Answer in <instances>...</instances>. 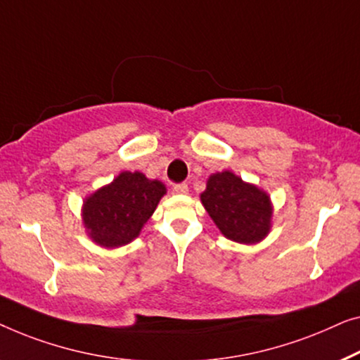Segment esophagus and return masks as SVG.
Masks as SVG:
<instances>
[{
	"label": "esophagus",
	"mask_w": 360,
	"mask_h": 360,
	"mask_svg": "<svg viewBox=\"0 0 360 360\" xmlns=\"http://www.w3.org/2000/svg\"><path fill=\"white\" fill-rule=\"evenodd\" d=\"M173 191L176 194H187V192H189V187H187L186 182H179V184L173 186Z\"/></svg>",
	"instance_id": "34e87169"
}]
</instances>
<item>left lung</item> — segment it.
<instances>
[{
    "mask_svg": "<svg viewBox=\"0 0 360 360\" xmlns=\"http://www.w3.org/2000/svg\"><path fill=\"white\" fill-rule=\"evenodd\" d=\"M200 199L220 231L233 241L251 245L269 231V197L230 171L212 174Z\"/></svg>",
    "mask_w": 360,
    "mask_h": 360,
    "instance_id": "1",
    "label": "left lung"
}]
</instances>
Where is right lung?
I'll list each match as a JSON object with an SVG mask.
<instances>
[{
  "instance_id": "1",
  "label": "right lung",
  "mask_w": 360,
  "mask_h": 360,
  "mask_svg": "<svg viewBox=\"0 0 360 360\" xmlns=\"http://www.w3.org/2000/svg\"><path fill=\"white\" fill-rule=\"evenodd\" d=\"M165 192L160 181L146 179L139 171L119 174L84 200L83 220L89 236L105 248L127 245L139 236Z\"/></svg>"
}]
</instances>
